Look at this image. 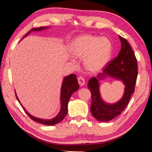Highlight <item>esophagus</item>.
<instances>
[{
	"label": "esophagus",
	"instance_id": "obj_1",
	"mask_svg": "<svg viewBox=\"0 0 152 152\" xmlns=\"http://www.w3.org/2000/svg\"><path fill=\"white\" fill-rule=\"evenodd\" d=\"M78 84L80 86H83L84 84H85V79H84L83 77H79L78 78Z\"/></svg>",
	"mask_w": 152,
	"mask_h": 152
}]
</instances>
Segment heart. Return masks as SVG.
<instances>
[{
  "mask_svg": "<svg viewBox=\"0 0 152 152\" xmlns=\"http://www.w3.org/2000/svg\"><path fill=\"white\" fill-rule=\"evenodd\" d=\"M70 52L74 57L84 58V66L90 72H96L110 60L112 43L107 37L92 35L80 36L73 41Z\"/></svg>",
  "mask_w": 152,
  "mask_h": 152,
  "instance_id": "b5f03b06",
  "label": "heart"
}]
</instances>
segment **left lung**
<instances>
[{
    "mask_svg": "<svg viewBox=\"0 0 152 152\" xmlns=\"http://www.w3.org/2000/svg\"><path fill=\"white\" fill-rule=\"evenodd\" d=\"M121 47L116 58L110 60L104 67L103 72L98 76V78L89 80L88 88L91 92L92 102L91 111L95 119L101 121H109L121 114L128 105L137 77V64L135 56L127 41L119 36ZM107 75L121 79L126 85L125 93L122 99L117 104L108 105L102 101L99 93L98 80Z\"/></svg>",
    "mask_w": 152,
    "mask_h": 152,
    "instance_id": "8db88e82",
    "label": "left lung"
}]
</instances>
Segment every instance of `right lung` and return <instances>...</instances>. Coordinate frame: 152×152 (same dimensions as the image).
I'll list each match as a JSON object with an SVG mask.
<instances>
[{"label":"right lung","mask_w":152,"mask_h":152,"mask_svg":"<svg viewBox=\"0 0 152 152\" xmlns=\"http://www.w3.org/2000/svg\"><path fill=\"white\" fill-rule=\"evenodd\" d=\"M43 29H44V27H38V28H33V29H32L31 30H30L23 37H26V36L29 34L30 32H31L32 31H40ZM78 88H79V84H78V80H77L76 75H75V74H70V75H69L64 78L63 83H62V86H61V89L60 112L58 113L57 116L52 119L45 120L42 119L35 118V117H33L32 115H31L29 113H28L27 112V110H25L23 107V108L25 113H27V115L33 121H35L36 122L42 123V124L45 125H56L57 124V123L61 121L64 119V118L66 116L67 113H68V104L69 100H70V98L71 96V95L74 92L78 91ZM15 95H16V94H15ZM16 98L18 100V101L19 102L17 95H16Z\"/></svg>","instance_id":"1"}]
</instances>
